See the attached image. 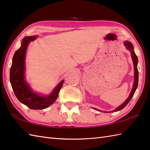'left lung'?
Returning a JSON list of instances; mask_svg holds the SVG:
<instances>
[{"instance_id": "8db88e82", "label": "left lung", "mask_w": 150, "mask_h": 150, "mask_svg": "<svg viewBox=\"0 0 150 150\" xmlns=\"http://www.w3.org/2000/svg\"><path fill=\"white\" fill-rule=\"evenodd\" d=\"M124 45L126 47V48L127 49L128 51L130 52L131 53V56L132 58V61H133V64H134V85H133V87L132 89V91L129 94L128 98L126 99L125 101L122 103V105H121L118 107L116 108L115 110L110 112H117L121 110L122 108H124L125 106L128 105V103L130 101V100L132 99V97L134 96L136 89L137 88L138 86V81H139V72H138V69H137V64H138V58L137 55L135 54V53L134 52V46H133L132 44L129 41H125L124 42ZM97 110V109H96ZM106 112L107 113L108 112Z\"/></svg>"}]
</instances>
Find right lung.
Instances as JSON below:
<instances>
[{
  "instance_id": "1",
  "label": "right lung",
  "mask_w": 150,
  "mask_h": 150,
  "mask_svg": "<svg viewBox=\"0 0 150 150\" xmlns=\"http://www.w3.org/2000/svg\"><path fill=\"white\" fill-rule=\"evenodd\" d=\"M37 36H25L22 40L21 46L15 52L10 69V82L13 91L19 101L30 109L42 110L49 107L57 99L59 90L64 83L61 81L51 94L41 95L35 92L25 78V58L29 44L36 39Z\"/></svg>"
}]
</instances>
